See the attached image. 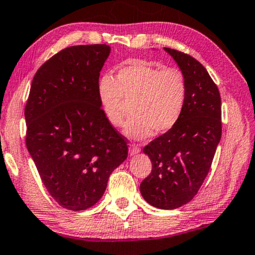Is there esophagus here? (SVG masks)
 <instances>
[{
  "label": "esophagus",
  "instance_id": "esophagus-1",
  "mask_svg": "<svg viewBox=\"0 0 255 255\" xmlns=\"http://www.w3.org/2000/svg\"><path fill=\"white\" fill-rule=\"evenodd\" d=\"M138 152H139V146L136 145V144H130V146H129V154L134 155V154H137Z\"/></svg>",
  "mask_w": 255,
  "mask_h": 255
}]
</instances>
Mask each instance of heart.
Listing matches in <instances>:
<instances>
[{
    "label": "heart",
    "instance_id": "b5f03b06",
    "mask_svg": "<svg viewBox=\"0 0 255 255\" xmlns=\"http://www.w3.org/2000/svg\"><path fill=\"white\" fill-rule=\"evenodd\" d=\"M97 95L106 119L121 127L129 113L125 134L142 139L162 134L180 120L187 102L188 86L183 72L144 59H128L117 71L116 79L104 75L98 81Z\"/></svg>",
    "mask_w": 255,
    "mask_h": 255
}]
</instances>
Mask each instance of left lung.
<instances>
[{"label": "left lung", "mask_w": 255, "mask_h": 255, "mask_svg": "<svg viewBox=\"0 0 255 255\" xmlns=\"http://www.w3.org/2000/svg\"><path fill=\"white\" fill-rule=\"evenodd\" d=\"M183 72L187 102L177 124L144 147L151 174L139 185L143 198L161 210H175L197 195L221 139V97L198 60L165 48Z\"/></svg>", "instance_id": "1"}]
</instances>
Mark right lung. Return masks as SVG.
I'll list each match as a JSON object with an SVG mask.
<instances>
[{
    "label": "right lung",
    "instance_id": "1",
    "mask_svg": "<svg viewBox=\"0 0 255 255\" xmlns=\"http://www.w3.org/2000/svg\"><path fill=\"white\" fill-rule=\"evenodd\" d=\"M110 51L88 44L57 52L34 75L25 106L26 146L49 195L70 211L94 206L128 155L97 95Z\"/></svg>",
    "mask_w": 255,
    "mask_h": 255
}]
</instances>
